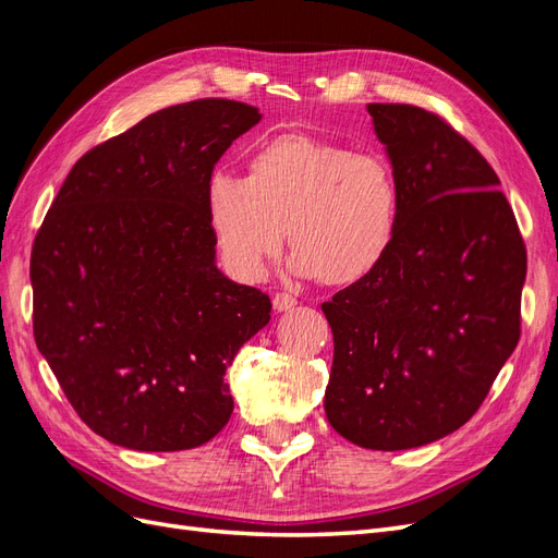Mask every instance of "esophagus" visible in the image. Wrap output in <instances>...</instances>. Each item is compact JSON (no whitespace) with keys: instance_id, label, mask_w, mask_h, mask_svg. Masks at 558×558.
<instances>
[{"instance_id":"34e87169","label":"esophagus","mask_w":558,"mask_h":558,"mask_svg":"<svg viewBox=\"0 0 558 558\" xmlns=\"http://www.w3.org/2000/svg\"><path fill=\"white\" fill-rule=\"evenodd\" d=\"M272 305H275L277 312H286V310L295 307L298 300H295L291 293H277V295L272 298Z\"/></svg>"}]
</instances>
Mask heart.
<instances>
[{
    "label": "heart",
    "mask_w": 558,
    "mask_h": 558,
    "mask_svg": "<svg viewBox=\"0 0 558 558\" xmlns=\"http://www.w3.org/2000/svg\"><path fill=\"white\" fill-rule=\"evenodd\" d=\"M207 221L234 277L263 279L291 234L298 275L349 286L391 253L400 189L393 165L375 150L283 132L251 150L244 177L211 174Z\"/></svg>",
    "instance_id": "obj_1"
}]
</instances>
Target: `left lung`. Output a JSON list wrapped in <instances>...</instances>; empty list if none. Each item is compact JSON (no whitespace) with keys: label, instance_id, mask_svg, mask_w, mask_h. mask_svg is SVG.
Listing matches in <instances>:
<instances>
[{"label":"left lung","instance_id":"8db88e82","mask_svg":"<svg viewBox=\"0 0 558 558\" xmlns=\"http://www.w3.org/2000/svg\"><path fill=\"white\" fill-rule=\"evenodd\" d=\"M400 189L396 244L324 302L335 353L326 416L349 442L398 451L480 410L521 335L526 246L500 179L442 116L367 105Z\"/></svg>","mask_w":558,"mask_h":558}]
</instances>
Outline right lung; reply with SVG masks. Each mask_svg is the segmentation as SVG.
<instances>
[{
    "mask_svg": "<svg viewBox=\"0 0 558 558\" xmlns=\"http://www.w3.org/2000/svg\"><path fill=\"white\" fill-rule=\"evenodd\" d=\"M260 121L234 99L146 116L66 174L35 238V340L83 424L137 451L209 442L226 369L272 302L216 267L207 185Z\"/></svg>",
    "mask_w": 558,
    "mask_h": 558,
    "instance_id": "add662e5",
    "label": "right lung"
}]
</instances>
